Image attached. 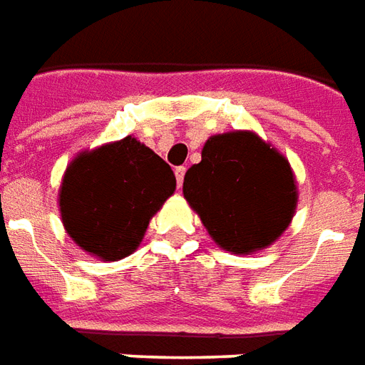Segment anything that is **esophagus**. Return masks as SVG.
Here are the masks:
<instances>
[{
    "label": "esophagus",
    "instance_id": "34e87169",
    "mask_svg": "<svg viewBox=\"0 0 365 365\" xmlns=\"http://www.w3.org/2000/svg\"><path fill=\"white\" fill-rule=\"evenodd\" d=\"M183 175H185V166H178V168H175V182H178V187H182Z\"/></svg>",
    "mask_w": 365,
    "mask_h": 365
}]
</instances>
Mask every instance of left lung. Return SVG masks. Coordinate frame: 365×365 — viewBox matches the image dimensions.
<instances>
[{
  "mask_svg": "<svg viewBox=\"0 0 365 365\" xmlns=\"http://www.w3.org/2000/svg\"><path fill=\"white\" fill-rule=\"evenodd\" d=\"M183 197L220 250L251 255L290 226L298 185L290 162L255 131L210 135L183 178Z\"/></svg>",
  "mask_w": 365,
  "mask_h": 365,
  "instance_id": "obj_1",
  "label": "left lung"
}]
</instances>
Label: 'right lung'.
I'll list each match as a JSON object with an SVG mask.
<instances>
[{
    "label": "right lung",
    "mask_w": 365,
    "mask_h": 365,
    "mask_svg": "<svg viewBox=\"0 0 365 365\" xmlns=\"http://www.w3.org/2000/svg\"><path fill=\"white\" fill-rule=\"evenodd\" d=\"M175 175L155 150L128 135L81 150L59 185L58 203L67 236L100 261L131 255L150 218L174 195Z\"/></svg>",
    "instance_id": "add662e5"
}]
</instances>
